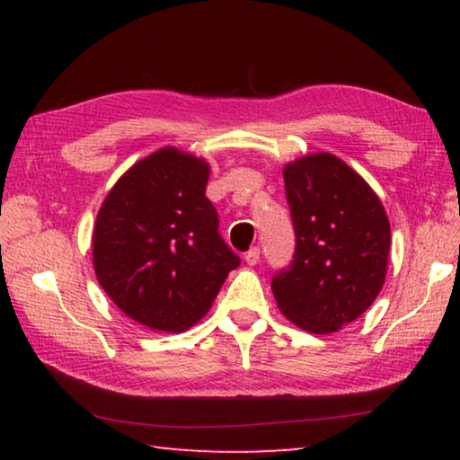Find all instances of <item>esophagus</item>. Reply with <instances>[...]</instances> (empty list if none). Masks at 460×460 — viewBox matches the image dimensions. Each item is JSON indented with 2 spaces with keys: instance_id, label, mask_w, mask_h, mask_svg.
Here are the masks:
<instances>
[{
  "instance_id": "obj_1",
  "label": "esophagus",
  "mask_w": 460,
  "mask_h": 460,
  "mask_svg": "<svg viewBox=\"0 0 460 460\" xmlns=\"http://www.w3.org/2000/svg\"><path fill=\"white\" fill-rule=\"evenodd\" d=\"M245 261H247V266H255V263L260 261V247L249 249V252L245 253Z\"/></svg>"
}]
</instances>
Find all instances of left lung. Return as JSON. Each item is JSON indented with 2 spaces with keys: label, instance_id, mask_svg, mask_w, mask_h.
I'll use <instances>...</instances> for the list:
<instances>
[{
  "label": "left lung",
  "instance_id": "8db88e82",
  "mask_svg": "<svg viewBox=\"0 0 460 460\" xmlns=\"http://www.w3.org/2000/svg\"><path fill=\"white\" fill-rule=\"evenodd\" d=\"M296 233L294 260L271 278L282 314L308 332H337L359 318L385 282L389 221L371 186L332 154L284 168Z\"/></svg>",
  "mask_w": 460,
  "mask_h": 460
}]
</instances>
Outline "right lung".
Masks as SVG:
<instances>
[{
  "label": "right lung",
  "instance_id": "add662e5",
  "mask_svg": "<svg viewBox=\"0 0 460 460\" xmlns=\"http://www.w3.org/2000/svg\"><path fill=\"white\" fill-rule=\"evenodd\" d=\"M207 160L168 146L136 162L101 205L93 266L131 321L181 332L208 313L239 255L205 197Z\"/></svg>",
  "mask_w": 460,
  "mask_h": 460
}]
</instances>
